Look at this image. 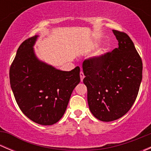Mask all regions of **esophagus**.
I'll use <instances>...</instances> for the list:
<instances>
[{
    "mask_svg": "<svg viewBox=\"0 0 151 151\" xmlns=\"http://www.w3.org/2000/svg\"><path fill=\"white\" fill-rule=\"evenodd\" d=\"M80 80H81V82H83V79H84V77H85V75H84V73H83L82 71H80Z\"/></svg>",
    "mask_w": 151,
    "mask_h": 151,
    "instance_id": "34e87169",
    "label": "esophagus"
}]
</instances>
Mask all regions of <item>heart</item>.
<instances>
[{
	"instance_id": "b5f03b06",
	"label": "heart",
	"mask_w": 151,
	"mask_h": 151,
	"mask_svg": "<svg viewBox=\"0 0 151 151\" xmlns=\"http://www.w3.org/2000/svg\"><path fill=\"white\" fill-rule=\"evenodd\" d=\"M102 54H103V52H99V55H101Z\"/></svg>"
}]
</instances>
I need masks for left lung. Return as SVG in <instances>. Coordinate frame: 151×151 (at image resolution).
Returning a JSON list of instances; mask_svg holds the SVG:
<instances>
[{
  "label": "left lung",
  "mask_w": 151,
  "mask_h": 151,
  "mask_svg": "<svg viewBox=\"0 0 151 151\" xmlns=\"http://www.w3.org/2000/svg\"><path fill=\"white\" fill-rule=\"evenodd\" d=\"M118 48L83 63L91 113L109 122L123 116L134 103L142 78V62L126 33L112 30Z\"/></svg>",
  "instance_id": "obj_1"
}]
</instances>
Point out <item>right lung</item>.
Listing matches in <instances>:
<instances>
[{"mask_svg":"<svg viewBox=\"0 0 151 151\" xmlns=\"http://www.w3.org/2000/svg\"><path fill=\"white\" fill-rule=\"evenodd\" d=\"M37 38H29L18 48L10 67V85L21 111L33 122L49 126L66 112L71 93L80 82V68L60 71L39 60L33 50Z\"/></svg>","mask_w":151,"mask_h":151,"instance_id":"1","label":"right lung"}]
</instances>
